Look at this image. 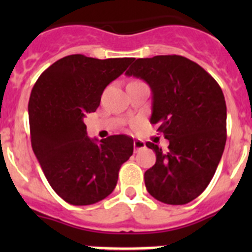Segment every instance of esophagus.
I'll list each match as a JSON object with an SVG mask.
<instances>
[{
    "instance_id": "34e87169",
    "label": "esophagus",
    "mask_w": 252,
    "mask_h": 252,
    "mask_svg": "<svg viewBox=\"0 0 252 252\" xmlns=\"http://www.w3.org/2000/svg\"><path fill=\"white\" fill-rule=\"evenodd\" d=\"M145 141H142V140H135L133 141V149H135V153H137L139 150H142V149H145Z\"/></svg>"
}]
</instances>
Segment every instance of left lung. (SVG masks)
<instances>
[{"label": "left lung", "instance_id": "obj_1", "mask_svg": "<svg viewBox=\"0 0 252 252\" xmlns=\"http://www.w3.org/2000/svg\"><path fill=\"white\" fill-rule=\"evenodd\" d=\"M126 74L150 86V122L169 140L166 151L146 142L157 154L155 165L145 171L146 189L162 203H189L212 180L226 145L221 87L201 65L180 55L136 59Z\"/></svg>", "mask_w": 252, "mask_h": 252}]
</instances>
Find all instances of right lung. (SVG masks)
<instances>
[{
  "label": "right lung",
  "mask_w": 252,
  "mask_h": 252,
  "mask_svg": "<svg viewBox=\"0 0 252 252\" xmlns=\"http://www.w3.org/2000/svg\"><path fill=\"white\" fill-rule=\"evenodd\" d=\"M133 58L68 55L37 78L29 99L32 150L51 188L65 202L88 206L113 192L119 170L133 153L126 135L91 140L83 119L99 106L104 88Z\"/></svg>",
  "instance_id": "right-lung-1"
}]
</instances>
